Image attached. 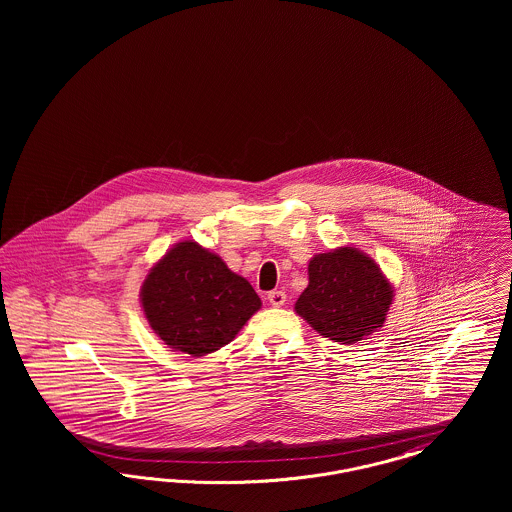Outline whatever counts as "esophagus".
Listing matches in <instances>:
<instances>
[{"instance_id": "obj_1", "label": "esophagus", "mask_w": 512, "mask_h": 512, "mask_svg": "<svg viewBox=\"0 0 512 512\" xmlns=\"http://www.w3.org/2000/svg\"><path fill=\"white\" fill-rule=\"evenodd\" d=\"M267 299L272 307H282L286 303V293L274 290V292L268 293Z\"/></svg>"}]
</instances>
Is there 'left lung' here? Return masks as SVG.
I'll list each match as a JSON object with an SVG mask.
<instances>
[{"label":"left lung","instance_id":"1","mask_svg":"<svg viewBox=\"0 0 512 512\" xmlns=\"http://www.w3.org/2000/svg\"><path fill=\"white\" fill-rule=\"evenodd\" d=\"M393 286L384 272L357 247H338L309 261V286L295 313L320 336L357 343L384 326Z\"/></svg>","mask_w":512,"mask_h":512}]
</instances>
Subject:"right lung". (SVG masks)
<instances>
[{
	"label": "right lung",
	"mask_w": 512,
	"mask_h": 512,
	"mask_svg": "<svg viewBox=\"0 0 512 512\" xmlns=\"http://www.w3.org/2000/svg\"><path fill=\"white\" fill-rule=\"evenodd\" d=\"M140 297L151 330L192 357L230 343L261 309L244 276L192 240L174 245L151 267Z\"/></svg>",
	"instance_id": "right-lung-1"
}]
</instances>
